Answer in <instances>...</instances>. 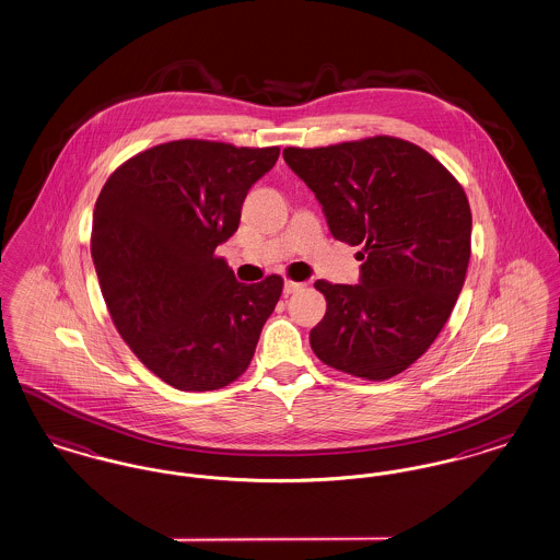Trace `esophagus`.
Masks as SVG:
<instances>
[{"label": "esophagus", "mask_w": 560, "mask_h": 560, "mask_svg": "<svg viewBox=\"0 0 560 560\" xmlns=\"http://www.w3.org/2000/svg\"><path fill=\"white\" fill-rule=\"evenodd\" d=\"M300 290H304V283H300V281H292V279H288V281H285V285H283V293H285V295L300 292Z\"/></svg>", "instance_id": "obj_1"}]
</instances>
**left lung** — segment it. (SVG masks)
<instances>
[{
	"label": "left lung",
	"instance_id": "1",
	"mask_svg": "<svg viewBox=\"0 0 560 560\" xmlns=\"http://www.w3.org/2000/svg\"><path fill=\"white\" fill-rule=\"evenodd\" d=\"M283 160L338 241L361 245V283L319 279L325 317L311 347L338 372L382 382L413 365L452 315L470 262L472 213L452 172L422 147L370 136Z\"/></svg>",
	"mask_w": 560,
	"mask_h": 560
}]
</instances>
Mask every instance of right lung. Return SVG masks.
I'll list each match as a JSON object with an SVG mask.
<instances>
[{"mask_svg":"<svg viewBox=\"0 0 560 560\" xmlns=\"http://www.w3.org/2000/svg\"><path fill=\"white\" fill-rule=\"evenodd\" d=\"M279 147L172 140L124 161L101 190L92 260L110 319L165 384L206 393L247 370L283 279L245 285L215 247Z\"/></svg>","mask_w":560,"mask_h":560,"instance_id":"1","label":"right lung"}]
</instances>
